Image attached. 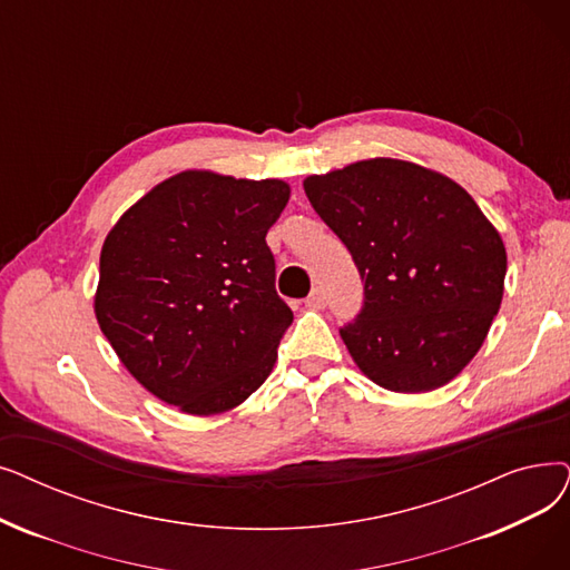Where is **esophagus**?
<instances>
[{
	"instance_id": "esophagus-1",
	"label": "esophagus",
	"mask_w": 570,
	"mask_h": 570,
	"mask_svg": "<svg viewBox=\"0 0 570 570\" xmlns=\"http://www.w3.org/2000/svg\"><path fill=\"white\" fill-rule=\"evenodd\" d=\"M305 305H307L309 309H321V307H324V305H326V295H324V291H321V288H314V291L307 295Z\"/></svg>"
}]
</instances>
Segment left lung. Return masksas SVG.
I'll list each match as a JSON object with an SVG mask.
<instances>
[{"mask_svg": "<svg viewBox=\"0 0 570 570\" xmlns=\"http://www.w3.org/2000/svg\"><path fill=\"white\" fill-rule=\"evenodd\" d=\"M303 186L361 272V314L340 328L361 373L399 393L452 382L503 301L505 246L478 203L440 171L395 158Z\"/></svg>", "mask_w": 570, "mask_h": 570, "instance_id": "left-lung-1", "label": "left lung"}]
</instances>
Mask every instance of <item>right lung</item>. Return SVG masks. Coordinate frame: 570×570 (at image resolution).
I'll list each match as a JSON object with an SVG mask.
<instances>
[{"label": "right lung", "mask_w": 570, "mask_h": 570, "mask_svg": "<svg viewBox=\"0 0 570 570\" xmlns=\"http://www.w3.org/2000/svg\"><path fill=\"white\" fill-rule=\"evenodd\" d=\"M291 188L188 169L109 230L95 316L128 373L186 414L237 407L267 380L293 312L265 242Z\"/></svg>", "instance_id": "right-lung-1"}]
</instances>
